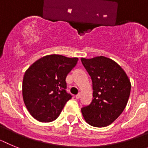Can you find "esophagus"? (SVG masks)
<instances>
[{
    "label": "esophagus",
    "instance_id": "esophagus-1",
    "mask_svg": "<svg viewBox=\"0 0 148 148\" xmlns=\"http://www.w3.org/2000/svg\"><path fill=\"white\" fill-rule=\"evenodd\" d=\"M80 97H81V94H80V93H78L77 95H76V98H77V99L80 98Z\"/></svg>",
    "mask_w": 148,
    "mask_h": 148
}]
</instances>
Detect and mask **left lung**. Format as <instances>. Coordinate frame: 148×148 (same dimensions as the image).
<instances>
[{
	"mask_svg": "<svg viewBox=\"0 0 148 148\" xmlns=\"http://www.w3.org/2000/svg\"><path fill=\"white\" fill-rule=\"evenodd\" d=\"M92 80L93 99L81 109L85 121L91 126L110 125L125 109L131 83L124 69L114 60L105 56L81 58Z\"/></svg>",
	"mask_w": 148,
	"mask_h": 148,
	"instance_id": "1",
	"label": "left lung"
}]
</instances>
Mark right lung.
Masks as SVG:
<instances>
[{"instance_id": "right-lung-1", "label": "right lung", "mask_w": 148, "mask_h": 148, "mask_svg": "<svg viewBox=\"0 0 148 148\" xmlns=\"http://www.w3.org/2000/svg\"><path fill=\"white\" fill-rule=\"evenodd\" d=\"M78 58L58 54L43 56L27 69L22 83L24 104L40 122L56 120L71 95L65 91L66 77Z\"/></svg>"}]
</instances>
